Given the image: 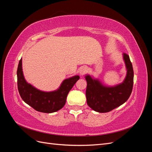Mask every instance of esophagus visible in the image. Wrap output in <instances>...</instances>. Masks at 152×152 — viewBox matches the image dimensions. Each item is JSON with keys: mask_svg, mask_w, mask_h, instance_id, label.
<instances>
[{"mask_svg": "<svg viewBox=\"0 0 152 152\" xmlns=\"http://www.w3.org/2000/svg\"><path fill=\"white\" fill-rule=\"evenodd\" d=\"M86 72H87V67H86V66L81 67L79 70V73L80 75H84Z\"/></svg>", "mask_w": 152, "mask_h": 152, "instance_id": "obj_1", "label": "esophagus"}]
</instances>
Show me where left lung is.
<instances>
[{
    "mask_svg": "<svg viewBox=\"0 0 152 152\" xmlns=\"http://www.w3.org/2000/svg\"><path fill=\"white\" fill-rule=\"evenodd\" d=\"M123 58L127 68V75L122 83L113 87L103 86L98 79L86 76V98L89 107L96 112L106 113L125 103L132 93L134 71L129 56L126 53Z\"/></svg>",
    "mask_w": 152,
    "mask_h": 152,
    "instance_id": "obj_1",
    "label": "left lung"
}]
</instances>
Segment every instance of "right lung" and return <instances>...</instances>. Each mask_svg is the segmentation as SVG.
Returning a JSON list of instances; mask_svg holds the SVG:
<instances>
[{
    "mask_svg": "<svg viewBox=\"0 0 152 152\" xmlns=\"http://www.w3.org/2000/svg\"><path fill=\"white\" fill-rule=\"evenodd\" d=\"M80 79L79 75L64 80L58 89L52 92H44L35 88L25 80L22 70V59L17 70L18 89L24 102L40 112L53 113L61 109L65 104L69 91Z\"/></svg>",
    "mask_w": 152,
    "mask_h": 152,
    "instance_id": "add662e5",
    "label": "right lung"
}]
</instances>
